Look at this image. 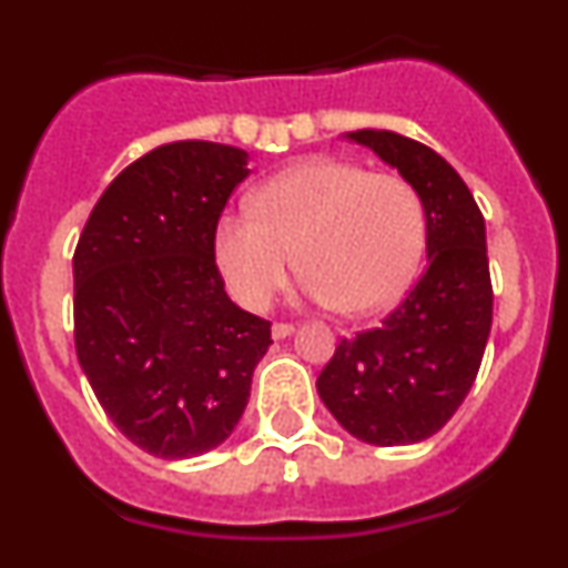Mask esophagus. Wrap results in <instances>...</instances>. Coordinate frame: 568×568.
<instances>
[{
  "mask_svg": "<svg viewBox=\"0 0 568 568\" xmlns=\"http://www.w3.org/2000/svg\"><path fill=\"white\" fill-rule=\"evenodd\" d=\"M291 332H294V324H288V321H277V324L272 326L274 341H283V337H288Z\"/></svg>",
  "mask_w": 568,
  "mask_h": 568,
  "instance_id": "34e87169",
  "label": "esophagus"
}]
</instances>
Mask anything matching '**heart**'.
<instances>
[{"label": "heart", "mask_w": 568, "mask_h": 568, "mask_svg": "<svg viewBox=\"0 0 568 568\" xmlns=\"http://www.w3.org/2000/svg\"><path fill=\"white\" fill-rule=\"evenodd\" d=\"M252 214L216 225V263L242 305H266L300 263L305 294L363 316L390 305L426 247L417 189L395 173L341 159H307L255 189Z\"/></svg>", "instance_id": "1"}]
</instances>
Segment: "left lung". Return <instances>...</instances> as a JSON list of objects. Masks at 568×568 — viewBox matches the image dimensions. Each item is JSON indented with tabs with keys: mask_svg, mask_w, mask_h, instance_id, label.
I'll return each instance as SVG.
<instances>
[{
	"mask_svg": "<svg viewBox=\"0 0 568 568\" xmlns=\"http://www.w3.org/2000/svg\"><path fill=\"white\" fill-rule=\"evenodd\" d=\"M417 189L428 268L376 329L343 337L318 395L352 437L379 448L437 434L467 398L491 329L486 225L462 175L423 142L395 131H352Z\"/></svg>",
	"mask_w": 568,
	"mask_h": 568,
	"instance_id": "1",
	"label": "left lung"
}]
</instances>
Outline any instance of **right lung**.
<instances>
[{
	"instance_id": "1",
	"label": "right lung",
	"mask_w": 568,
	"mask_h": 568,
	"mask_svg": "<svg viewBox=\"0 0 568 568\" xmlns=\"http://www.w3.org/2000/svg\"><path fill=\"white\" fill-rule=\"evenodd\" d=\"M247 175L239 148H153L109 183L73 252L79 365L109 420L159 459L231 437L272 343V324L233 305L214 261L220 216Z\"/></svg>"
}]
</instances>
